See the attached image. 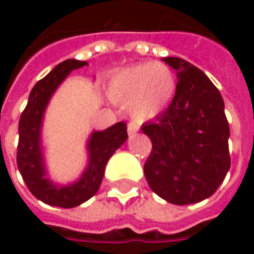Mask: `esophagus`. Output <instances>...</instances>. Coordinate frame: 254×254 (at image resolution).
Returning <instances> with one entry per match:
<instances>
[{
  "instance_id": "1",
  "label": "esophagus",
  "mask_w": 254,
  "mask_h": 254,
  "mask_svg": "<svg viewBox=\"0 0 254 254\" xmlns=\"http://www.w3.org/2000/svg\"><path fill=\"white\" fill-rule=\"evenodd\" d=\"M138 132V125L136 122H129L127 124V133L129 134H133V133Z\"/></svg>"
}]
</instances>
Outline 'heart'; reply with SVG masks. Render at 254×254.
<instances>
[{"label": "heart", "instance_id": "1", "mask_svg": "<svg viewBox=\"0 0 254 254\" xmlns=\"http://www.w3.org/2000/svg\"><path fill=\"white\" fill-rule=\"evenodd\" d=\"M176 76L163 63H138L124 67L110 78L109 96L137 121H147L165 110L176 95Z\"/></svg>", "mask_w": 254, "mask_h": 254}]
</instances>
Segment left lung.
<instances>
[{"instance_id":"obj_1","label":"left lung","mask_w":254,"mask_h":254,"mask_svg":"<svg viewBox=\"0 0 254 254\" xmlns=\"http://www.w3.org/2000/svg\"><path fill=\"white\" fill-rule=\"evenodd\" d=\"M177 70L176 95L156 121L141 127L152 143L144 165L149 188L177 205L212 196L230 169V127L219 89L198 67L163 58Z\"/></svg>"}]
</instances>
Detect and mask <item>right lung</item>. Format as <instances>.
<instances>
[{
    "label": "right lung",
    "mask_w": 254,
    "mask_h": 254,
    "mask_svg": "<svg viewBox=\"0 0 254 254\" xmlns=\"http://www.w3.org/2000/svg\"><path fill=\"white\" fill-rule=\"evenodd\" d=\"M87 65L85 61L66 60L58 64L47 76L39 80L31 91L28 103L19 121L17 167L25 185L34 196L45 204L61 208L77 207L98 191L103 180L105 167L111 155L127 141V124L116 125L100 132H94L87 144L88 166L73 184L60 187L46 178V167L41 144V129L49 100L67 74Z\"/></svg>",
    "instance_id": "right-lung-1"
}]
</instances>
